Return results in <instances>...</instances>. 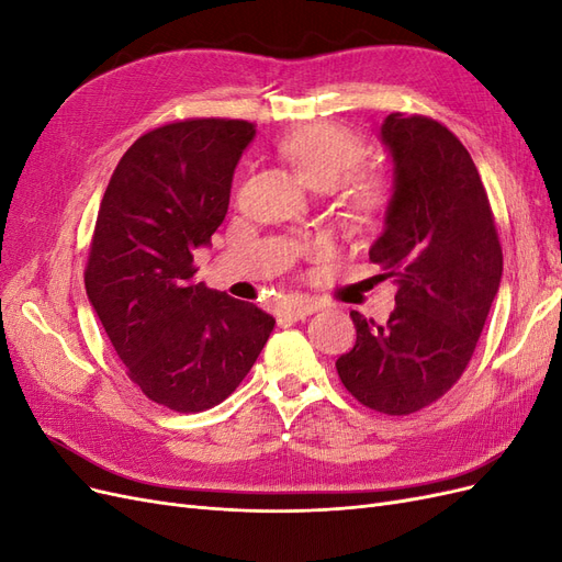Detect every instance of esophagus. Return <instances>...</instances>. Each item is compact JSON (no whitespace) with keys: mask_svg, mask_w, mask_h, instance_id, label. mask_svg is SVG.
<instances>
[{"mask_svg":"<svg viewBox=\"0 0 562 562\" xmlns=\"http://www.w3.org/2000/svg\"><path fill=\"white\" fill-rule=\"evenodd\" d=\"M318 310H321L318 302L300 300V302H293V304H288V307H283V310L279 312V316H283V318H288V321H302V318H307V316L316 314Z\"/></svg>","mask_w":562,"mask_h":562,"instance_id":"esophagus-1","label":"esophagus"}]
</instances>
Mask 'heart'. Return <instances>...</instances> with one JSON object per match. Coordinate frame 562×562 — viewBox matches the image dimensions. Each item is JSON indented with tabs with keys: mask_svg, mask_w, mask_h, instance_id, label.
<instances>
[{
	"mask_svg": "<svg viewBox=\"0 0 562 562\" xmlns=\"http://www.w3.org/2000/svg\"><path fill=\"white\" fill-rule=\"evenodd\" d=\"M277 147L314 190H330L339 184L366 157V145L359 135L330 122L295 126L281 135ZM384 196L386 190L380 178L363 176L349 180L347 199L356 213H375Z\"/></svg>",
	"mask_w": 562,
	"mask_h": 562,
	"instance_id": "b5f03b06",
	"label": "heart"
}]
</instances>
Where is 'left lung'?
Wrapping results in <instances>:
<instances>
[{"label":"left lung","instance_id":"8db88e82","mask_svg":"<svg viewBox=\"0 0 562 562\" xmlns=\"http://www.w3.org/2000/svg\"><path fill=\"white\" fill-rule=\"evenodd\" d=\"M380 138L394 194L370 260L398 285L386 323L351 312L356 345L337 359L349 394L411 415L462 378L502 281V246L467 147L429 116L389 114Z\"/></svg>","mask_w":562,"mask_h":562}]
</instances>
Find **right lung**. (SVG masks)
Wrapping results in <instances>:
<instances>
[{
    "mask_svg": "<svg viewBox=\"0 0 562 562\" xmlns=\"http://www.w3.org/2000/svg\"><path fill=\"white\" fill-rule=\"evenodd\" d=\"M255 138L244 119H184L140 135L116 164L83 283L128 378L176 413L223 403L258 359L274 316L194 283V250L229 209Z\"/></svg>",
    "mask_w": 562,
    "mask_h": 562,
    "instance_id": "1",
    "label": "right lung"
}]
</instances>
